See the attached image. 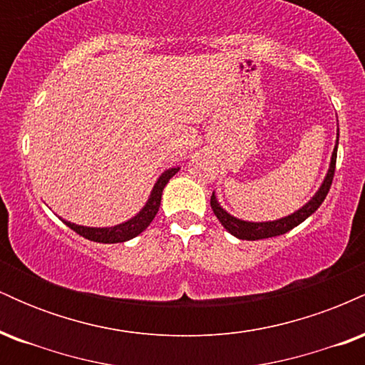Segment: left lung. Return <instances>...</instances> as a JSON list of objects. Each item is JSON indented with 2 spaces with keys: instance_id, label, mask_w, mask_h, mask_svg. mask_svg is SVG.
Segmentation results:
<instances>
[{
  "instance_id": "1",
  "label": "left lung",
  "mask_w": 365,
  "mask_h": 365,
  "mask_svg": "<svg viewBox=\"0 0 365 365\" xmlns=\"http://www.w3.org/2000/svg\"><path fill=\"white\" fill-rule=\"evenodd\" d=\"M336 148H338V140H336ZM336 148H334V150H333L328 175H326L324 182H322L319 190L316 192V195H314L304 207H300L299 211H295L293 215L284 216V217H282V220H276V221H264V223L242 221L235 216L228 215V212H226L225 209L220 206L215 192H212V195H211L212 211H215V215L217 220H220V223L223 225L233 237L240 238V240H261V238L278 237V235H283V233L290 232L292 228H295L297 225H300L302 221L307 220L309 216L314 215V212L317 211V207L322 204V200L326 199V195H328L329 187H331V183H333V177H334V166H336Z\"/></svg>"
}]
</instances>
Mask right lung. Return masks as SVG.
<instances>
[{"mask_svg": "<svg viewBox=\"0 0 365 365\" xmlns=\"http://www.w3.org/2000/svg\"><path fill=\"white\" fill-rule=\"evenodd\" d=\"M178 170L180 168L166 170L165 173L158 178L156 185H154L153 192H150L148 202H145V206L140 209L139 215L133 216L132 220L125 221V223L110 226V228H91V226H81L65 220H63V223L68 226V228H72L73 232L78 233L81 237L92 242H99V244H120V242H127L130 238L137 237L139 233L144 232V230L150 225V221L154 220V216L158 215L159 206H161L163 188L166 187V183L170 182V178L173 177L175 173H178Z\"/></svg>", "mask_w": 365, "mask_h": 365, "instance_id": "right-lung-1", "label": "right lung"}]
</instances>
